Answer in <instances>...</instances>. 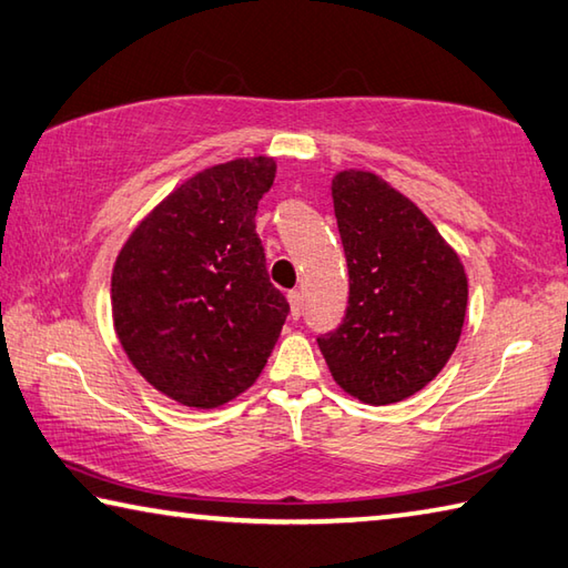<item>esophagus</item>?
I'll return each mask as SVG.
<instances>
[{
	"mask_svg": "<svg viewBox=\"0 0 568 568\" xmlns=\"http://www.w3.org/2000/svg\"><path fill=\"white\" fill-rule=\"evenodd\" d=\"M287 303H291V315L297 320L303 315V293L301 291H291L287 293Z\"/></svg>",
	"mask_w": 568,
	"mask_h": 568,
	"instance_id": "esophagus-1",
	"label": "esophagus"
}]
</instances>
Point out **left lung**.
I'll list each match as a JSON object with an SVG mask.
<instances>
[{
	"label": "left lung",
	"instance_id": "left-lung-1",
	"mask_svg": "<svg viewBox=\"0 0 568 568\" xmlns=\"http://www.w3.org/2000/svg\"><path fill=\"white\" fill-rule=\"evenodd\" d=\"M349 297L343 325L317 337L335 383L365 405H395L435 379L459 343L467 273L405 193L373 171L333 176Z\"/></svg>",
	"mask_w": 568,
	"mask_h": 568
}]
</instances>
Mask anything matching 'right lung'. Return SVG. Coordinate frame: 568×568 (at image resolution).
<instances>
[{"label":"right lung","mask_w":568,"mask_h":568,"mask_svg":"<svg viewBox=\"0 0 568 568\" xmlns=\"http://www.w3.org/2000/svg\"><path fill=\"white\" fill-rule=\"evenodd\" d=\"M275 159L203 169L173 189L121 245L111 273L113 329L136 373L183 407L243 395L287 317L265 271L255 211Z\"/></svg>","instance_id":"1"}]
</instances>
